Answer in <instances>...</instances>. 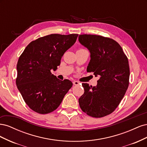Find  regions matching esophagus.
<instances>
[{"label": "esophagus", "instance_id": "esophagus-1", "mask_svg": "<svg viewBox=\"0 0 147 147\" xmlns=\"http://www.w3.org/2000/svg\"><path fill=\"white\" fill-rule=\"evenodd\" d=\"M73 84H74V85H75V86H77V85H78V84H80V82H78V81H74L73 82Z\"/></svg>", "mask_w": 147, "mask_h": 147}]
</instances>
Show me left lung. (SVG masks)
<instances>
[{
	"instance_id": "1",
	"label": "left lung",
	"mask_w": 147,
	"mask_h": 147,
	"mask_svg": "<svg viewBox=\"0 0 147 147\" xmlns=\"http://www.w3.org/2000/svg\"><path fill=\"white\" fill-rule=\"evenodd\" d=\"M78 41L90 52L87 72L99 76L96 86L82 83L84 94L78 102L89 116L100 118L112 113L129 86V66L127 56L114 40L97 35H80Z\"/></svg>"
}]
</instances>
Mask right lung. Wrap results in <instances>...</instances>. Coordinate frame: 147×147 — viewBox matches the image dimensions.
<instances>
[{"mask_svg":"<svg viewBox=\"0 0 147 147\" xmlns=\"http://www.w3.org/2000/svg\"><path fill=\"white\" fill-rule=\"evenodd\" d=\"M78 34H50L31 42L18 61L16 83L23 98L34 112L47 114L55 110L72 86L51 73L60 65L64 53Z\"/></svg>","mask_w":147,"mask_h":147,"instance_id":"1","label":"right lung"}]
</instances>
